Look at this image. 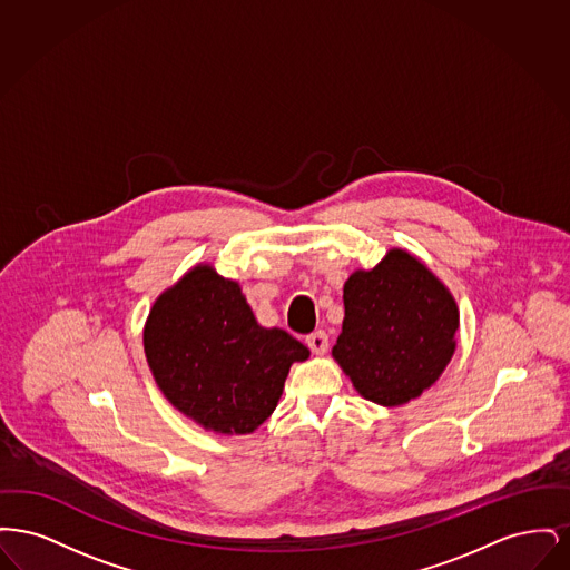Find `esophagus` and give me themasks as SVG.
Listing matches in <instances>:
<instances>
[{
  "instance_id": "esophagus-1",
  "label": "esophagus",
  "mask_w": 570,
  "mask_h": 570,
  "mask_svg": "<svg viewBox=\"0 0 570 570\" xmlns=\"http://www.w3.org/2000/svg\"><path fill=\"white\" fill-rule=\"evenodd\" d=\"M305 342H307V346L312 348V353L314 354H325L326 351H328V335H326L323 328L309 333Z\"/></svg>"
}]
</instances>
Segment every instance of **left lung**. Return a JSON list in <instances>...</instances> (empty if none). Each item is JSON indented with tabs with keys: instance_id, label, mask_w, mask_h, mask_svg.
Returning a JSON list of instances; mask_svg holds the SVG:
<instances>
[{
	"instance_id": "obj_1",
	"label": "left lung",
	"mask_w": 570,
	"mask_h": 570,
	"mask_svg": "<svg viewBox=\"0 0 570 570\" xmlns=\"http://www.w3.org/2000/svg\"><path fill=\"white\" fill-rule=\"evenodd\" d=\"M458 303L406 249L393 247L344 284V323L333 358L370 402L393 407L430 389L455 353Z\"/></svg>"
}]
</instances>
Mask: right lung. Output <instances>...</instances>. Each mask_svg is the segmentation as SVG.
<instances>
[{
	"instance_id": "obj_1",
	"label": "right lung",
	"mask_w": 570,
	"mask_h": 570,
	"mask_svg": "<svg viewBox=\"0 0 570 570\" xmlns=\"http://www.w3.org/2000/svg\"><path fill=\"white\" fill-rule=\"evenodd\" d=\"M164 397L207 432L252 434L277 406L309 351L284 328L258 325L237 282L196 265L156 298L142 331Z\"/></svg>"
}]
</instances>
